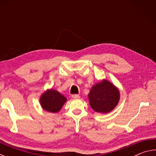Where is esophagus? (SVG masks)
Listing matches in <instances>:
<instances>
[{"instance_id": "1", "label": "esophagus", "mask_w": 156, "mask_h": 156, "mask_svg": "<svg viewBox=\"0 0 156 156\" xmlns=\"http://www.w3.org/2000/svg\"><path fill=\"white\" fill-rule=\"evenodd\" d=\"M72 98L73 99H79L80 98V96L78 94H73L72 95Z\"/></svg>"}]
</instances>
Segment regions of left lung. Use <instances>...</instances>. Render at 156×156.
Instances as JSON below:
<instances>
[{
  "mask_svg": "<svg viewBox=\"0 0 156 156\" xmlns=\"http://www.w3.org/2000/svg\"><path fill=\"white\" fill-rule=\"evenodd\" d=\"M120 96L119 89L106 79L95 84L88 94L91 107L100 113H107L114 109Z\"/></svg>",
  "mask_w": 156,
  "mask_h": 156,
  "instance_id": "8db88e82",
  "label": "left lung"
}]
</instances>
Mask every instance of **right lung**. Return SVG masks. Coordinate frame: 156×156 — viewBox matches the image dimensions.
<instances>
[{
  "mask_svg": "<svg viewBox=\"0 0 156 156\" xmlns=\"http://www.w3.org/2000/svg\"><path fill=\"white\" fill-rule=\"evenodd\" d=\"M67 98L58 91L49 89L40 97V104L43 109L50 113H57L62 109Z\"/></svg>",
  "mask_w": 156,
  "mask_h": 156,
  "instance_id": "right-lung-1",
  "label": "right lung"
}]
</instances>
